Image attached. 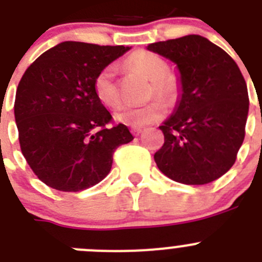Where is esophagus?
Instances as JSON below:
<instances>
[{
  "instance_id": "obj_1",
  "label": "esophagus",
  "mask_w": 262,
  "mask_h": 262,
  "mask_svg": "<svg viewBox=\"0 0 262 262\" xmlns=\"http://www.w3.org/2000/svg\"><path fill=\"white\" fill-rule=\"evenodd\" d=\"M131 133H133L134 136H139L143 133V129L140 128V127H133V128H131Z\"/></svg>"
}]
</instances>
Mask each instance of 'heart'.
Wrapping results in <instances>:
<instances>
[{"label":"heart","instance_id":"heart-1","mask_svg":"<svg viewBox=\"0 0 262 262\" xmlns=\"http://www.w3.org/2000/svg\"><path fill=\"white\" fill-rule=\"evenodd\" d=\"M126 66L149 80V98L156 96L165 102H173L177 98L180 84L174 76L168 73V64L163 57L148 51H136L126 60ZM115 73L114 64H108L97 73L93 81L97 99L108 108H117L122 103ZM165 111V105L160 99H152L138 107H122L115 113V119L127 126L142 127L163 119Z\"/></svg>","mask_w":262,"mask_h":262}]
</instances>
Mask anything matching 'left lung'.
Wrapping results in <instances>:
<instances>
[{
  "label": "left lung",
  "instance_id": "obj_1",
  "mask_svg": "<svg viewBox=\"0 0 262 262\" xmlns=\"http://www.w3.org/2000/svg\"><path fill=\"white\" fill-rule=\"evenodd\" d=\"M148 50L177 64L182 86L177 110L159 127L164 144L155 154L157 166L181 184L215 181L235 164L245 136L249 98L239 67L200 35L157 41Z\"/></svg>",
  "mask_w": 262,
  "mask_h": 262
}]
</instances>
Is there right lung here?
I'll return each mask as SVG.
<instances>
[{"label": "right lung", "mask_w": 262, "mask_h": 262, "mask_svg": "<svg viewBox=\"0 0 262 262\" xmlns=\"http://www.w3.org/2000/svg\"><path fill=\"white\" fill-rule=\"evenodd\" d=\"M128 47L62 41L26 69L14 102L20 151L36 177L60 191H81L110 172L119 145L134 139L97 99L99 71Z\"/></svg>", "instance_id": "1"}]
</instances>
